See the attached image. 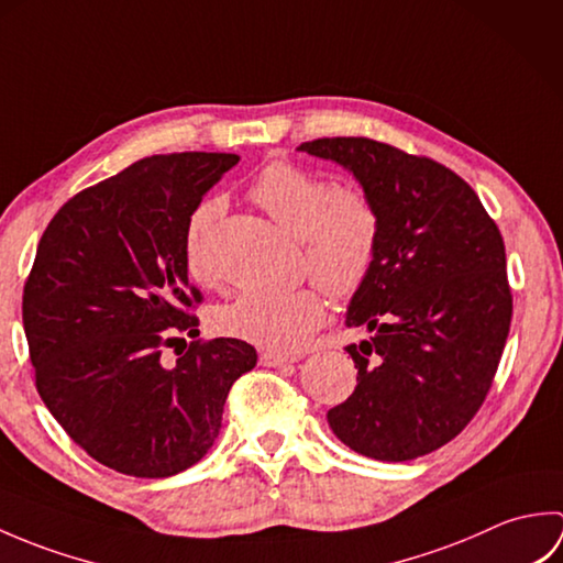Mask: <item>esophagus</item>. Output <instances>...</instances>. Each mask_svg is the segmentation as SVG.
Listing matches in <instances>:
<instances>
[{
  "instance_id": "34e87169",
  "label": "esophagus",
  "mask_w": 563,
  "mask_h": 563,
  "mask_svg": "<svg viewBox=\"0 0 563 563\" xmlns=\"http://www.w3.org/2000/svg\"><path fill=\"white\" fill-rule=\"evenodd\" d=\"M258 363L266 365V367H285V365L297 363V357L295 355H280V353H261Z\"/></svg>"
}]
</instances>
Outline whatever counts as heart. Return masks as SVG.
<instances>
[{"instance_id":"1","label":"heart","mask_w":563,"mask_h":563,"mask_svg":"<svg viewBox=\"0 0 563 563\" xmlns=\"http://www.w3.org/2000/svg\"><path fill=\"white\" fill-rule=\"evenodd\" d=\"M251 198L302 242L305 268L333 300H349L373 273L382 220L375 200L355 184H331L295 162H271L251 184ZM224 210L208 198L190 212L186 263L198 280L210 278L208 242ZM327 302L312 285L288 292L251 290L212 309V329L222 336L275 353H295L321 327Z\"/></svg>"}]
</instances>
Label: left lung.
<instances>
[{"label":"left lung","mask_w":563,"mask_h":563,"mask_svg":"<svg viewBox=\"0 0 563 563\" xmlns=\"http://www.w3.org/2000/svg\"><path fill=\"white\" fill-rule=\"evenodd\" d=\"M300 150L353 172L382 220L373 273L345 314L369 331L345 349L357 387L329 426L365 457H423L460 435L492 389L512 317L504 236L474 188L433 159L369 137Z\"/></svg>","instance_id":"1"}]
</instances>
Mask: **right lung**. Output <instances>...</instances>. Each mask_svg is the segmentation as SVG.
Listing matches in <instances>:
<instances>
[{
	"label": "right lung",
	"instance_id": "1",
	"mask_svg": "<svg viewBox=\"0 0 563 563\" xmlns=\"http://www.w3.org/2000/svg\"><path fill=\"white\" fill-rule=\"evenodd\" d=\"M236 162L140 159L69 198L35 251L23 285L35 389L84 452L121 474L164 479L206 457L227 394L256 365L239 339L194 341L174 365L162 361L181 333H198L188 218Z\"/></svg>",
	"mask_w": 563,
	"mask_h": 563
}]
</instances>
